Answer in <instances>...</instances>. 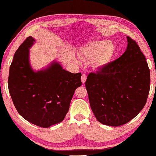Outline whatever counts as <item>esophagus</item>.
<instances>
[{
	"mask_svg": "<svg viewBox=\"0 0 156 156\" xmlns=\"http://www.w3.org/2000/svg\"><path fill=\"white\" fill-rule=\"evenodd\" d=\"M82 82L83 83H84L86 82V80H87V75L85 74H83L82 75Z\"/></svg>",
	"mask_w": 156,
	"mask_h": 156,
	"instance_id": "obj_1",
	"label": "esophagus"
}]
</instances>
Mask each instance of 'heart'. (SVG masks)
Here are the masks:
<instances>
[{
  "label": "heart",
  "instance_id": "obj_1",
  "mask_svg": "<svg viewBox=\"0 0 156 156\" xmlns=\"http://www.w3.org/2000/svg\"><path fill=\"white\" fill-rule=\"evenodd\" d=\"M115 53V47L109 41H94L83 45L80 55L87 59H93L95 67H103L111 61Z\"/></svg>",
  "mask_w": 156,
  "mask_h": 156
}]
</instances>
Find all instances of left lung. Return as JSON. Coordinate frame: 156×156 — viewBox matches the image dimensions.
<instances>
[{"label":"left lung","mask_w":156,"mask_h":156,"mask_svg":"<svg viewBox=\"0 0 156 156\" xmlns=\"http://www.w3.org/2000/svg\"><path fill=\"white\" fill-rule=\"evenodd\" d=\"M127 39L125 53L96 73H90L85 83L97 120L112 127L134 118L145 105L150 90V70L145 56L135 41Z\"/></svg>","instance_id":"left-lung-1"}]
</instances>
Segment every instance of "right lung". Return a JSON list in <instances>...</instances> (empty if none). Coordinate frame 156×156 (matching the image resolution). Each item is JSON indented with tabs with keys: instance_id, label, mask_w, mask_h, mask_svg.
<instances>
[{
	"instance_id": "add662e5",
	"label": "right lung",
	"mask_w": 156,
	"mask_h": 156,
	"mask_svg": "<svg viewBox=\"0 0 156 156\" xmlns=\"http://www.w3.org/2000/svg\"><path fill=\"white\" fill-rule=\"evenodd\" d=\"M35 39L29 37L15 52L10 67L8 89L17 112L34 125L48 128L60 123L68 112L82 74L62 69L56 61L34 71L29 62V48Z\"/></svg>"
}]
</instances>
